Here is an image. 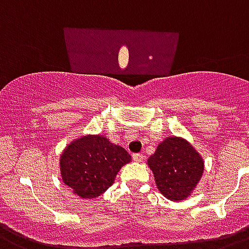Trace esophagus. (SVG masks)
Here are the masks:
<instances>
[{
    "label": "esophagus",
    "mask_w": 249,
    "mask_h": 249,
    "mask_svg": "<svg viewBox=\"0 0 249 249\" xmlns=\"http://www.w3.org/2000/svg\"><path fill=\"white\" fill-rule=\"evenodd\" d=\"M143 158H144V156L142 153L133 154V160H134L135 162H138V163H139V162H142V160H143Z\"/></svg>",
    "instance_id": "1"
}]
</instances>
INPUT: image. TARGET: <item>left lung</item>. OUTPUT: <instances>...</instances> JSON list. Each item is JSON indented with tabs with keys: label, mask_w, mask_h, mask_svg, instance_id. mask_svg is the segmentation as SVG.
Listing matches in <instances>:
<instances>
[{
	"label": "left lung",
	"mask_w": 249,
	"mask_h": 249,
	"mask_svg": "<svg viewBox=\"0 0 249 249\" xmlns=\"http://www.w3.org/2000/svg\"><path fill=\"white\" fill-rule=\"evenodd\" d=\"M157 189L171 201H183L204 175V160L182 137H167L147 160Z\"/></svg>",
	"instance_id": "1"
}]
</instances>
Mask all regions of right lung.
Wrapping results in <instances>:
<instances>
[{
	"mask_svg": "<svg viewBox=\"0 0 249 249\" xmlns=\"http://www.w3.org/2000/svg\"><path fill=\"white\" fill-rule=\"evenodd\" d=\"M129 162L130 154L105 135H81L60 154V177L74 195L93 199L112 186L121 167Z\"/></svg>",
	"mask_w": 249,
	"mask_h": 249,
	"instance_id": "1",
	"label": "right lung"
}]
</instances>
